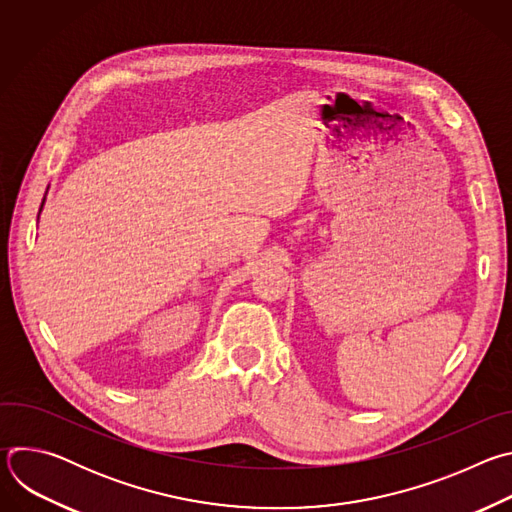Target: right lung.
I'll return each mask as SVG.
<instances>
[{
	"label": "right lung",
	"mask_w": 512,
	"mask_h": 512,
	"mask_svg": "<svg viewBox=\"0 0 512 512\" xmlns=\"http://www.w3.org/2000/svg\"><path fill=\"white\" fill-rule=\"evenodd\" d=\"M42 204H44V202H42Z\"/></svg>",
	"instance_id": "obj_1"
}]
</instances>
